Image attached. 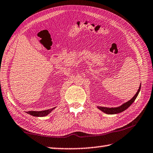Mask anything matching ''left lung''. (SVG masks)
Listing matches in <instances>:
<instances>
[{
    "label": "left lung",
    "instance_id": "left-lung-1",
    "mask_svg": "<svg viewBox=\"0 0 153 153\" xmlns=\"http://www.w3.org/2000/svg\"><path fill=\"white\" fill-rule=\"evenodd\" d=\"M140 86H141V85H140L138 91H137V92L136 93V94L134 95L132 99H131L129 101H128L127 102L121 105V106L117 107H104L97 106V108L99 109H100L101 111L107 114H111V115L117 114V113L124 111L126 110L128 107H129L132 104L134 101V100H136V98L137 96H138L140 90Z\"/></svg>",
    "mask_w": 153,
    "mask_h": 153
}]
</instances>
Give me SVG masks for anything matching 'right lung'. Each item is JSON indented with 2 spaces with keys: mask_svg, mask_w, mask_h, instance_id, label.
Returning a JSON list of instances; mask_svg holds the SVG:
<instances>
[{
  "mask_svg": "<svg viewBox=\"0 0 153 153\" xmlns=\"http://www.w3.org/2000/svg\"><path fill=\"white\" fill-rule=\"evenodd\" d=\"M56 107H53L52 109H48V110H44V111H30L26 112L28 114L31 115L34 117H44L46 116L51 113L52 111Z\"/></svg>",
  "mask_w": 153,
  "mask_h": 153,
  "instance_id": "add662e5",
  "label": "right lung"
}]
</instances>
